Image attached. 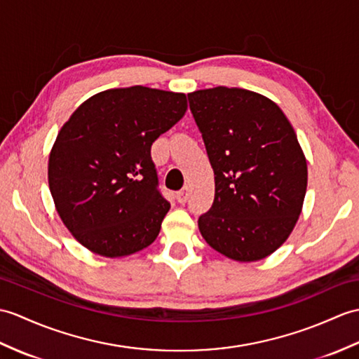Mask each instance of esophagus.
I'll return each mask as SVG.
<instances>
[{
    "label": "esophagus",
    "mask_w": 359,
    "mask_h": 359,
    "mask_svg": "<svg viewBox=\"0 0 359 359\" xmlns=\"http://www.w3.org/2000/svg\"><path fill=\"white\" fill-rule=\"evenodd\" d=\"M188 191H189L188 187H185V188L179 191V193H177V202H179V203H185V202H187L188 196H189Z\"/></svg>",
    "instance_id": "esophagus-1"
}]
</instances>
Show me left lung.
Wrapping results in <instances>:
<instances>
[{
  "label": "left lung",
  "mask_w": 359,
  "mask_h": 359,
  "mask_svg": "<svg viewBox=\"0 0 359 359\" xmlns=\"http://www.w3.org/2000/svg\"><path fill=\"white\" fill-rule=\"evenodd\" d=\"M214 170L211 210L198 229L231 260H263L294 231L307 188V162L281 108L260 93L214 87L188 93Z\"/></svg>",
  "instance_id": "8db88e82"
}]
</instances>
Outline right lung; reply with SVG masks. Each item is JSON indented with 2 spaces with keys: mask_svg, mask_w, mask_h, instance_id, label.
<instances>
[{
  "mask_svg": "<svg viewBox=\"0 0 359 359\" xmlns=\"http://www.w3.org/2000/svg\"><path fill=\"white\" fill-rule=\"evenodd\" d=\"M187 108L185 93L110 88L62 125L48 156V187L64 226L88 251L128 257L159 236L170 203L157 191L151 145Z\"/></svg>",
  "mask_w": 359,
  "mask_h": 359,
  "instance_id": "add662e5",
  "label": "right lung"
}]
</instances>
